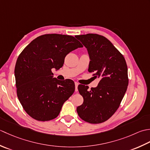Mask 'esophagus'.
<instances>
[{"mask_svg":"<svg viewBox=\"0 0 150 150\" xmlns=\"http://www.w3.org/2000/svg\"><path fill=\"white\" fill-rule=\"evenodd\" d=\"M79 83L78 82H75V91H78V86Z\"/></svg>","mask_w":150,"mask_h":150,"instance_id":"obj_1","label":"esophagus"}]
</instances>
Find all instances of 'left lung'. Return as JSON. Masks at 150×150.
<instances>
[{"instance_id":"obj_1","label":"left lung","mask_w":150,"mask_h":150,"mask_svg":"<svg viewBox=\"0 0 150 150\" xmlns=\"http://www.w3.org/2000/svg\"><path fill=\"white\" fill-rule=\"evenodd\" d=\"M75 37L87 50L90 58L88 72L100 79L98 86L90 91L87 85H78L83 103L76 111L85 122L102 123L116 112L126 92L129 80L126 60L105 37L94 33Z\"/></svg>"}]
</instances>
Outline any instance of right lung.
<instances>
[{"mask_svg":"<svg viewBox=\"0 0 150 150\" xmlns=\"http://www.w3.org/2000/svg\"><path fill=\"white\" fill-rule=\"evenodd\" d=\"M80 47L74 37L52 33L38 37L20 54L15 67L17 97L32 118L48 121L59 115L75 84L54 78L52 69L62 68L67 55Z\"/></svg>","mask_w":150,"mask_h":150,"instance_id":"right-lung-1","label":"right lung"}]
</instances>
